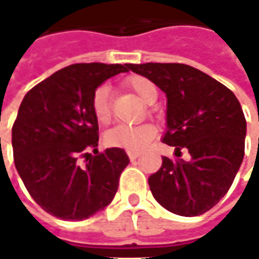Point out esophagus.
Segmentation results:
<instances>
[{"instance_id": "esophagus-1", "label": "esophagus", "mask_w": 259, "mask_h": 259, "mask_svg": "<svg viewBox=\"0 0 259 259\" xmlns=\"http://www.w3.org/2000/svg\"><path fill=\"white\" fill-rule=\"evenodd\" d=\"M127 154H129V158L132 160V161H133V160H136V158H138V157L141 155L139 153H133V151H130V153H127Z\"/></svg>"}]
</instances>
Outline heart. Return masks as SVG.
<instances>
[{"mask_svg": "<svg viewBox=\"0 0 259 259\" xmlns=\"http://www.w3.org/2000/svg\"><path fill=\"white\" fill-rule=\"evenodd\" d=\"M126 85L145 104L151 105L157 99V89L153 82L141 75H132L126 80ZM92 111L99 124H108L112 118L111 102H109V89L101 85L95 90L92 96ZM157 135V129L151 123L127 126L120 124L114 129L108 130L104 136V142L108 147L120 148L126 151L138 153L150 145Z\"/></svg>", "mask_w": 259, "mask_h": 259, "instance_id": "b5f03b06", "label": "heart"}]
</instances>
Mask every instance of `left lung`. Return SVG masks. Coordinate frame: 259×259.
I'll use <instances>...</instances> for the list:
<instances>
[{
  "label": "left lung",
  "instance_id": "left-lung-1",
  "mask_svg": "<svg viewBox=\"0 0 259 259\" xmlns=\"http://www.w3.org/2000/svg\"><path fill=\"white\" fill-rule=\"evenodd\" d=\"M130 71L147 77L167 98L163 142L188 150L190 160L163 157L148 178L154 199L181 217L212 209L230 190L245 155L246 120L224 84L184 63H141Z\"/></svg>",
  "mask_w": 259,
  "mask_h": 259
}]
</instances>
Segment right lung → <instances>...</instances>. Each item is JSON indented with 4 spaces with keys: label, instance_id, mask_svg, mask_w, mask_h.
Segmentation results:
<instances>
[{
    "label": "right lung",
    "instance_id": "right-lung-1",
    "mask_svg": "<svg viewBox=\"0 0 259 259\" xmlns=\"http://www.w3.org/2000/svg\"><path fill=\"white\" fill-rule=\"evenodd\" d=\"M129 69L130 63H74L25 95L12 129L14 164L31 197L47 213L82 221L114 199L129 157L120 148L98 151L92 96L105 80Z\"/></svg>",
    "mask_w": 259,
    "mask_h": 259
}]
</instances>
